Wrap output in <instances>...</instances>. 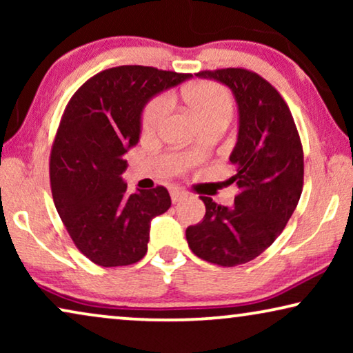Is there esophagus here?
I'll use <instances>...</instances> for the list:
<instances>
[{
    "label": "esophagus",
    "mask_w": 353,
    "mask_h": 353,
    "mask_svg": "<svg viewBox=\"0 0 353 353\" xmlns=\"http://www.w3.org/2000/svg\"><path fill=\"white\" fill-rule=\"evenodd\" d=\"M170 196H172L173 204H176V202H180L181 199H185V197H188V192L181 191V190H172L170 191Z\"/></svg>",
    "instance_id": "1"
}]
</instances>
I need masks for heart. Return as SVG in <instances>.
<instances>
[{"mask_svg": "<svg viewBox=\"0 0 353 353\" xmlns=\"http://www.w3.org/2000/svg\"><path fill=\"white\" fill-rule=\"evenodd\" d=\"M183 94L194 110L202 125L228 123L233 115V96L226 86L216 81H199V83L186 86ZM172 99L167 93L156 94L146 103L141 112V130L146 134H154L163 127L170 114Z\"/></svg>", "mask_w": 353, "mask_h": 353, "instance_id": "1", "label": "heart"}]
</instances>
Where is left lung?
<instances>
[{
  "label": "left lung",
  "instance_id": "1",
  "mask_svg": "<svg viewBox=\"0 0 353 353\" xmlns=\"http://www.w3.org/2000/svg\"><path fill=\"white\" fill-rule=\"evenodd\" d=\"M233 90L239 108V133L230 161L238 186L234 204L225 207L207 196L201 223L186 230L197 257L219 267H236L259 257L283 233L303 188V149L291 110L263 77L243 67L201 70Z\"/></svg>",
  "mask_w": 353,
  "mask_h": 353
}]
</instances>
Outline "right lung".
Segmentation results:
<instances>
[{
	"mask_svg": "<svg viewBox=\"0 0 353 353\" xmlns=\"http://www.w3.org/2000/svg\"><path fill=\"white\" fill-rule=\"evenodd\" d=\"M119 65L85 81L67 103L50 156L54 205L77 249L99 267H127L148 252L149 223L172 205L167 188L128 194L123 154L139 139L146 101L190 79Z\"/></svg>",
	"mask_w": 353,
	"mask_h": 353,
	"instance_id": "add662e5",
	"label": "right lung"
}]
</instances>
